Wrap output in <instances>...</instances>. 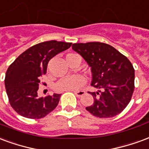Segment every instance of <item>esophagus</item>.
I'll return each mask as SVG.
<instances>
[{"label":"esophagus","mask_w":149,"mask_h":149,"mask_svg":"<svg viewBox=\"0 0 149 149\" xmlns=\"http://www.w3.org/2000/svg\"><path fill=\"white\" fill-rule=\"evenodd\" d=\"M74 94H75L77 97H82V95H84V94H85V91H74Z\"/></svg>","instance_id":"esophagus-1"}]
</instances>
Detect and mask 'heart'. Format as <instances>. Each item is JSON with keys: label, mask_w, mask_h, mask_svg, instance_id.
Masks as SVG:
<instances>
[{"label": "heart", "mask_w": 149, "mask_h": 149, "mask_svg": "<svg viewBox=\"0 0 149 149\" xmlns=\"http://www.w3.org/2000/svg\"><path fill=\"white\" fill-rule=\"evenodd\" d=\"M85 78L80 74L69 76L67 78L60 79L55 83V89L59 92L63 91H77L80 86L85 83Z\"/></svg>", "instance_id": "obj_1"}]
</instances>
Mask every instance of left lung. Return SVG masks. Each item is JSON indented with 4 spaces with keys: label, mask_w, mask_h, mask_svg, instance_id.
I'll return each instance as SVG.
<instances>
[{
    "label": "left lung",
    "mask_w": 149,
    "mask_h": 149,
    "mask_svg": "<svg viewBox=\"0 0 149 149\" xmlns=\"http://www.w3.org/2000/svg\"><path fill=\"white\" fill-rule=\"evenodd\" d=\"M79 53L91 67V86L97 92H88L94 102L86 109L100 118H113L123 111L132 98L135 71L126 56L109 44L100 42L74 43Z\"/></svg>",
    "instance_id": "obj_1"
}]
</instances>
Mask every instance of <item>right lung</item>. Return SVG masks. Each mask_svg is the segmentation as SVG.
Instances as JSON below:
<instances>
[{"mask_svg":"<svg viewBox=\"0 0 149 149\" xmlns=\"http://www.w3.org/2000/svg\"><path fill=\"white\" fill-rule=\"evenodd\" d=\"M71 44L56 40L38 43L23 52L8 67L5 89L11 106L18 114L40 119L56 108L61 94L38 97L40 78L46 74L50 59L68 49Z\"/></svg>","mask_w":149,"mask_h":149,"instance_id":"add662e5","label":"right lung"}]
</instances>
